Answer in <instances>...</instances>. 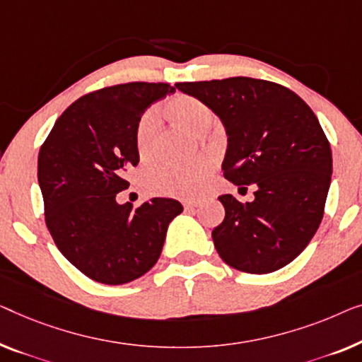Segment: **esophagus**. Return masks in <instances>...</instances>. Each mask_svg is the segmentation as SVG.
Returning a JSON list of instances; mask_svg holds the SVG:
<instances>
[{
	"label": "esophagus",
	"mask_w": 362,
	"mask_h": 362,
	"mask_svg": "<svg viewBox=\"0 0 362 362\" xmlns=\"http://www.w3.org/2000/svg\"><path fill=\"white\" fill-rule=\"evenodd\" d=\"M199 206L197 201H185L182 202V207H185V211H192V209H196Z\"/></svg>",
	"instance_id": "1"
}]
</instances>
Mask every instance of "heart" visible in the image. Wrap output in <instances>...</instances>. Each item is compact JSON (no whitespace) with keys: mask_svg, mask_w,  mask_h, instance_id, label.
Listing matches in <instances>:
<instances>
[{"mask_svg":"<svg viewBox=\"0 0 362 362\" xmlns=\"http://www.w3.org/2000/svg\"><path fill=\"white\" fill-rule=\"evenodd\" d=\"M171 119L192 134H206L214 124V112L201 99L177 94L168 103ZM156 132H158V112L148 109L139 119L135 127V144L140 156H148L153 146ZM214 165L209 158H201L186 165L158 163L150 165L144 171L142 181L145 189L153 194H163L173 197H196L211 180Z\"/></svg>","mask_w":362,"mask_h":362,"instance_id":"obj_1","label":"heart"}]
</instances>
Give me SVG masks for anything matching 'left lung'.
I'll use <instances>...</instances> for the list:
<instances>
[{"mask_svg":"<svg viewBox=\"0 0 362 362\" xmlns=\"http://www.w3.org/2000/svg\"><path fill=\"white\" fill-rule=\"evenodd\" d=\"M176 88L222 120L228 137L223 176L256 187L253 202L218 197L225 218L212 238L220 258L250 274L284 268L315 235L332 182V148L317 116L289 88L256 78Z\"/></svg>","mask_w":362,"mask_h":362,"instance_id":"obj_1","label":"left lung"}]
</instances>
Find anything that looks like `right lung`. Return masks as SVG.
<instances>
[{
	"mask_svg": "<svg viewBox=\"0 0 362 362\" xmlns=\"http://www.w3.org/2000/svg\"><path fill=\"white\" fill-rule=\"evenodd\" d=\"M168 83H124L76 99L40 146L39 186L45 223L60 253L90 279L125 284L153 268L166 230L182 212L175 199L153 197L134 209L116 201L139 165L135 127Z\"/></svg>",
	"mask_w": 362,
	"mask_h": 362,
	"instance_id": "obj_1",
	"label": "right lung"
}]
</instances>
